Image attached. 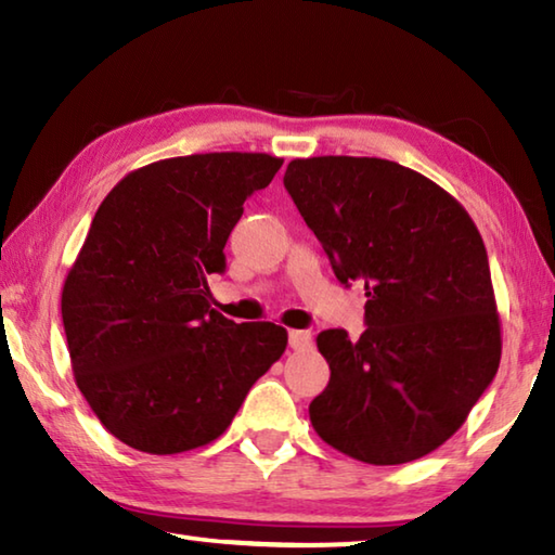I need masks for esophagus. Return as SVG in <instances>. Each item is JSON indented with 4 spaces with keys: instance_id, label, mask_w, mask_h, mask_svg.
I'll use <instances>...</instances> for the list:
<instances>
[{
    "instance_id": "34e87169",
    "label": "esophagus",
    "mask_w": 555,
    "mask_h": 555,
    "mask_svg": "<svg viewBox=\"0 0 555 555\" xmlns=\"http://www.w3.org/2000/svg\"><path fill=\"white\" fill-rule=\"evenodd\" d=\"M288 345L294 347V350H308V347L313 345V337L308 331H291L288 333Z\"/></svg>"
}]
</instances>
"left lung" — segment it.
I'll use <instances>...</instances> for the list:
<instances>
[{
  "mask_svg": "<svg viewBox=\"0 0 555 555\" xmlns=\"http://www.w3.org/2000/svg\"><path fill=\"white\" fill-rule=\"evenodd\" d=\"M284 185L340 284L364 286L360 340L318 335L331 382L311 401L315 434L370 465L443 446L502 357L485 242L453 195L387 158L313 156Z\"/></svg>",
  "mask_w": 555,
  "mask_h": 555,
  "instance_id": "left-lung-1",
  "label": "left lung"
}]
</instances>
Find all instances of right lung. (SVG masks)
Instances as JSON below:
<instances>
[{
    "mask_svg": "<svg viewBox=\"0 0 555 555\" xmlns=\"http://www.w3.org/2000/svg\"><path fill=\"white\" fill-rule=\"evenodd\" d=\"M281 164L242 152L164 158L121 178L92 218L61 315L75 384L129 448L173 455L212 443L284 354V327L228 321L208 288L244 201Z\"/></svg>",
    "mask_w": 555,
    "mask_h": 555,
    "instance_id": "right-lung-1",
    "label": "right lung"
}]
</instances>
